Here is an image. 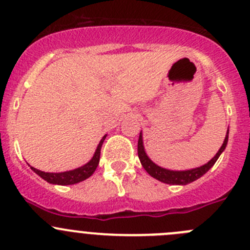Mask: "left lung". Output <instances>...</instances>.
Masks as SVG:
<instances>
[{
    "label": "left lung",
    "instance_id": "8db88e82",
    "mask_svg": "<svg viewBox=\"0 0 250 250\" xmlns=\"http://www.w3.org/2000/svg\"><path fill=\"white\" fill-rule=\"evenodd\" d=\"M227 141H229V130H227L226 137H225L224 143H222L221 148L219 149V152L215 154V157L211 160H209L207 164L202 165V167H196V169L191 170H184V171H174V170H167L164 169L162 167H158L155 163H153L152 160L148 158V155L146 154L145 147H143V140H142V132L140 133V137H138V145H137V153L138 158H140V162L142 164V167H145L146 171L154 179L159 180V181L164 182V184L169 185H187L191 184V182L196 181L199 177L203 176L207 171L212 167V165L216 163V160L219 159L220 154L225 150L227 146Z\"/></svg>",
    "mask_w": 250,
    "mask_h": 250
}]
</instances>
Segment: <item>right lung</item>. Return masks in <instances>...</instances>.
Masks as SVG:
<instances>
[{
  "instance_id": "right-lung-1",
  "label": "right lung",
  "mask_w": 250,
  "mask_h": 250,
  "mask_svg": "<svg viewBox=\"0 0 250 250\" xmlns=\"http://www.w3.org/2000/svg\"><path fill=\"white\" fill-rule=\"evenodd\" d=\"M104 140H105V136H103L102 140H101L100 143H98L97 149H96L92 159H91L87 164L83 165V167H78V169L69 170V171H64V172H44V171H41V170L35 169V167H30L33 171H35L39 176L42 177L44 181L49 182V184L62 185V186L79 184V182L88 179V177L95 172V170L97 169L98 163H100V157H101V148H102V145L103 142H104Z\"/></svg>"
}]
</instances>
